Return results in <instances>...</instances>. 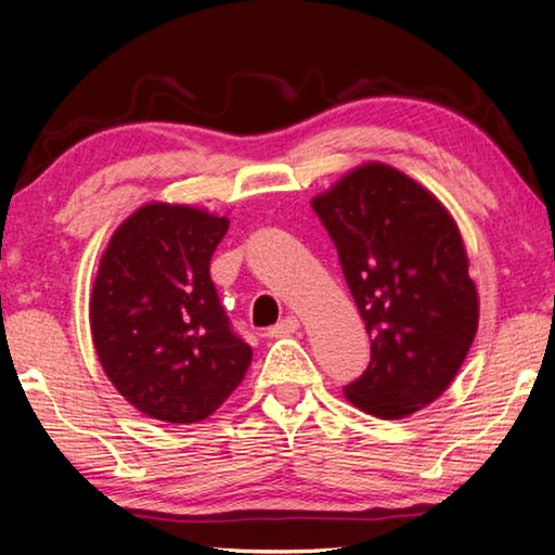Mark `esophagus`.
Masks as SVG:
<instances>
[{"label": "esophagus", "mask_w": 555, "mask_h": 555, "mask_svg": "<svg viewBox=\"0 0 555 555\" xmlns=\"http://www.w3.org/2000/svg\"><path fill=\"white\" fill-rule=\"evenodd\" d=\"M300 327V323H298V318L296 315H286L284 321H281L276 327H271V331L267 333L269 337H284V335H291V333H296Z\"/></svg>", "instance_id": "1"}]
</instances>
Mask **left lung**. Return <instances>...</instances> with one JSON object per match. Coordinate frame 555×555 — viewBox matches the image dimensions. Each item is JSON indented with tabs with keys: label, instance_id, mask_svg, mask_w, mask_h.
Masks as SVG:
<instances>
[{
	"label": "left lung",
	"instance_id": "8db88e82",
	"mask_svg": "<svg viewBox=\"0 0 555 555\" xmlns=\"http://www.w3.org/2000/svg\"><path fill=\"white\" fill-rule=\"evenodd\" d=\"M372 337L370 367L345 397L377 418L434 403L463 367L480 296L453 215L399 168L370 162L315 195Z\"/></svg>",
	"mask_w": 555,
	"mask_h": 555
}]
</instances>
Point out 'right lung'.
I'll use <instances>...</instances> for the list:
<instances>
[{
	"label": "right lung",
	"mask_w": 555,
	"mask_h": 555,
	"mask_svg": "<svg viewBox=\"0 0 555 555\" xmlns=\"http://www.w3.org/2000/svg\"><path fill=\"white\" fill-rule=\"evenodd\" d=\"M228 228L193 205L146 203L100 259L92 345L112 387L149 418L198 424L247 374L251 347L232 333L210 279Z\"/></svg>",
	"instance_id": "1"
}]
</instances>
